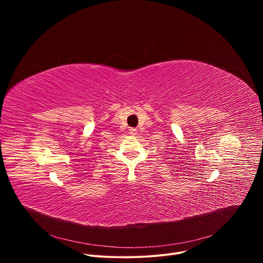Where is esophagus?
Wrapping results in <instances>:
<instances>
[{"mask_svg": "<svg viewBox=\"0 0 263 263\" xmlns=\"http://www.w3.org/2000/svg\"><path fill=\"white\" fill-rule=\"evenodd\" d=\"M129 133H130L131 135H133V136H134V135H136V134H137V130H136V129H134V128H131V129H130V131H129Z\"/></svg>", "mask_w": 263, "mask_h": 263, "instance_id": "34e87169", "label": "esophagus"}]
</instances>
